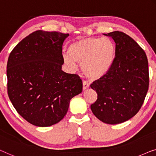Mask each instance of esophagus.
Wrapping results in <instances>:
<instances>
[{"mask_svg": "<svg viewBox=\"0 0 156 156\" xmlns=\"http://www.w3.org/2000/svg\"><path fill=\"white\" fill-rule=\"evenodd\" d=\"M90 87V85L88 83H87L86 81H83V90H85L88 88Z\"/></svg>", "mask_w": 156, "mask_h": 156, "instance_id": "1", "label": "esophagus"}]
</instances>
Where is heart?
<instances>
[{
	"mask_svg": "<svg viewBox=\"0 0 156 156\" xmlns=\"http://www.w3.org/2000/svg\"><path fill=\"white\" fill-rule=\"evenodd\" d=\"M68 54L69 56L63 57L66 64L75 69L76 62L81 63L83 73L92 80H98L106 75L112 66L116 47L109 38L87 37L70 44Z\"/></svg>",
	"mask_w": 156,
	"mask_h": 156,
	"instance_id": "heart-1",
	"label": "heart"
}]
</instances>
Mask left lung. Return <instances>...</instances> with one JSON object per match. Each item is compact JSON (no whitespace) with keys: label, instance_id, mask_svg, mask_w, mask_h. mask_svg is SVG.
Wrapping results in <instances>:
<instances>
[{"label":"left lung","instance_id":"8db88e82","mask_svg":"<svg viewBox=\"0 0 156 156\" xmlns=\"http://www.w3.org/2000/svg\"><path fill=\"white\" fill-rule=\"evenodd\" d=\"M105 35L115 41V58L108 73L90 85L98 93L90 108L100 121L117 124L141 109L148 90V62L144 49L129 35L119 31Z\"/></svg>","mask_w":156,"mask_h":156}]
</instances>
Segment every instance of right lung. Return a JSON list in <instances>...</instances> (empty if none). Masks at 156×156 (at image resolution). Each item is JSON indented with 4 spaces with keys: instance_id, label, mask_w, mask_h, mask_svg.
Here are the masks:
<instances>
[{
    "instance_id": "obj_1",
    "label": "right lung",
    "mask_w": 156,
    "mask_h": 156,
    "mask_svg": "<svg viewBox=\"0 0 156 156\" xmlns=\"http://www.w3.org/2000/svg\"><path fill=\"white\" fill-rule=\"evenodd\" d=\"M69 34L37 30L10 52L8 94L15 109L37 126H50L66 115L70 100L82 92V80L61 70L62 46Z\"/></svg>"
}]
</instances>
